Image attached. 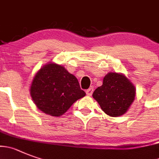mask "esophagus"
I'll use <instances>...</instances> for the list:
<instances>
[{
	"mask_svg": "<svg viewBox=\"0 0 159 159\" xmlns=\"http://www.w3.org/2000/svg\"><path fill=\"white\" fill-rule=\"evenodd\" d=\"M93 91H94V88H93V87H90V88H88V89L86 91V93H87V95L91 96V94H93Z\"/></svg>",
	"mask_w": 159,
	"mask_h": 159,
	"instance_id": "1",
	"label": "esophagus"
}]
</instances>
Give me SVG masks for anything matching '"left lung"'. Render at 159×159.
Instances as JSON below:
<instances>
[{"label": "left lung", "instance_id": "left-lung-1", "mask_svg": "<svg viewBox=\"0 0 159 159\" xmlns=\"http://www.w3.org/2000/svg\"><path fill=\"white\" fill-rule=\"evenodd\" d=\"M136 95L135 87L125 75L110 72L103 84L93 93V98L109 116H119L126 113Z\"/></svg>", "mask_w": 159, "mask_h": 159}]
</instances>
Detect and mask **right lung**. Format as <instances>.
Here are the masks:
<instances>
[{
	"label": "right lung",
	"instance_id": "1",
	"mask_svg": "<svg viewBox=\"0 0 159 159\" xmlns=\"http://www.w3.org/2000/svg\"><path fill=\"white\" fill-rule=\"evenodd\" d=\"M78 80L64 67L51 63L41 68L30 86V95L38 108L46 114L60 116L85 96Z\"/></svg>",
	"mask_w": 159,
	"mask_h": 159
}]
</instances>
